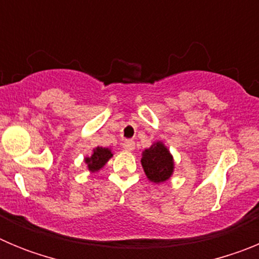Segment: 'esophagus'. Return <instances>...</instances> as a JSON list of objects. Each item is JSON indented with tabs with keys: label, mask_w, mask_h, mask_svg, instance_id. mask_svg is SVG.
<instances>
[{
	"label": "esophagus",
	"mask_w": 259,
	"mask_h": 259,
	"mask_svg": "<svg viewBox=\"0 0 259 259\" xmlns=\"http://www.w3.org/2000/svg\"><path fill=\"white\" fill-rule=\"evenodd\" d=\"M123 149L127 150V152H132V150L135 149V141L132 140H125L124 143L122 144Z\"/></svg>",
	"instance_id": "obj_1"
}]
</instances>
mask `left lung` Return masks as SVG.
Returning <instances> with one entry per match:
<instances>
[{
	"label": "left lung",
	"mask_w": 259,
	"mask_h": 259,
	"mask_svg": "<svg viewBox=\"0 0 259 259\" xmlns=\"http://www.w3.org/2000/svg\"><path fill=\"white\" fill-rule=\"evenodd\" d=\"M141 164L148 179L153 183L164 182L174 171L172 157L162 143L153 144L144 152Z\"/></svg>",
	"instance_id": "left-lung-1"
}]
</instances>
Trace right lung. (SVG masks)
Returning a JSON list of instances; mask_svg holds the SVG:
<instances>
[{"label": "right lung", "mask_w": 259, "mask_h": 259, "mask_svg": "<svg viewBox=\"0 0 259 259\" xmlns=\"http://www.w3.org/2000/svg\"><path fill=\"white\" fill-rule=\"evenodd\" d=\"M110 157H113V154H111V152L107 148L98 146V148L95 149V152H93L92 157L87 158L85 163L88 164V168L91 171H98L109 161Z\"/></svg>", "instance_id": "add662e5"}]
</instances>
